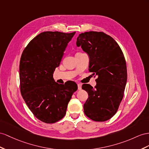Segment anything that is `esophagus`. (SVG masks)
<instances>
[{
    "mask_svg": "<svg viewBox=\"0 0 149 149\" xmlns=\"http://www.w3.org/2000/svg\"><path fill=\"white\" fill-rule=\"evenodd\" d=\"M77 86H78V89L79 90H81L82 89V84H78Z\"/></svg>",
    "mask_w": 149,
    "mask_h": 149,
    "instance_id": "1",
    "label": "esophagus"
}]
</instances>
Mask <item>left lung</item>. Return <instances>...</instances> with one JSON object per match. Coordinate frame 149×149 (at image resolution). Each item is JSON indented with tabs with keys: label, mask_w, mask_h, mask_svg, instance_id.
<instances>
[{
	"label": "left lung",
	"mask_w": 149,
	"mask_h": 149,
	"mask_svg": "<svg viewBox=\"0 0 149 149\" xmlns=\"http://www.w3.org/2000/svg\"><path fill=\"white\" fill-rule=\"evenodd\" d=\"M76 44L88 54L89 70L97 77L94 88L82 85L89 96L84 111L93 121H107L116 114L123 97L127 80L123 53L116 41L103 32L80 34Z\"/></svg>",
	"instance_id": "8db88e82"
}]
</instances>
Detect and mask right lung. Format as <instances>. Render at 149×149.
<instances>
[{"mask_svg": "<svg viewBox=\"0 0 149 149\" xmlns=\"http://www.w3.org/2000/svg\"><path fill=\"white\" fill-rule=\"evenodd\" d=\"M75 32L41 33L22 52L19 64L20 91L29 109L38 120L54 123L65 116L77 84H58L53 73Z\"/></svg>", "mask_w": 149, "mask_h": 149, "instance_id": "right-lung-1", "label": "right lung"}]
</instances>
